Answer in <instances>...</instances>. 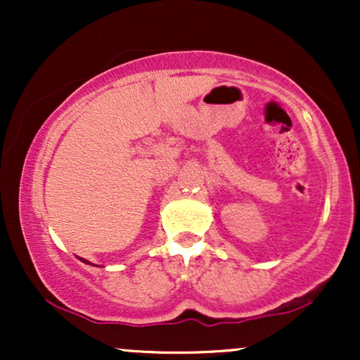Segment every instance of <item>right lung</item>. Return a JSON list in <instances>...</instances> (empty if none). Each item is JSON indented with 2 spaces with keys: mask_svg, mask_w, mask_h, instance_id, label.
<instances>
[{
  "mask_svg": "<svg viewBox=\"0 0 360 360\" xmlns=\"http://www.w3.org/2000/svg\"><path fill=\"white\" fill-rule=\"evenodd\" d=\"M81 260H82V262H86V264H89V262H88V260H84V259H81Z\"/></svg>",
  "mask_w": 360,
  "mask_h": 360,
  "instance_id": "right-lung-1",
  "label": "right lung"
}]
</instances>
